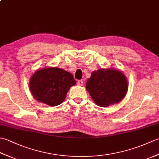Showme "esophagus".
Segmentation results:
<instances>
[{"label": "esophagus", "mask_w": 159, "mask_h": 159, "mask_svg": "<svg viewBox=\"0 0 159 159\" xmlns=\"http://www.w3.org/2000/svg\"><path fill=\"white\" fill-rule=\"evenodd\" d=\"M77 85H79V86H83V80H78Z\"/></svg>", "instance_id": "34e87169"}]
</instances>
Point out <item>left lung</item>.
<instances>
[{
	"instance_id": "8db88e82",
	"label": "left lung",
	"mask_w": 159,
	"mask_h": 159,
	"mask_svg": "<svg viewBox=\"0 0 159 159\" xmlns=\"http://www.w3.org/2000/svg\"><path fill=\"white\" fill-rule=\"evenodd\" d=\"M128 88L126 76L113 67L93 71L86 84L92 100L101 107L119 103L126 96Z\"/></svg>"
}]
</instances>
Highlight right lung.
Returning a JSON list of instances; mask_svg holds the SVG:
<instances>
[{"mask_svg":"<svg viewBox=\"0 0 159 159\" xmlns=\"http://www.w3.org/2000/svg\"><path fill=\"white\" fill-rule=\"evenodd\" d=\"M76 85L73 75L57 67H46L37 70L31 77L29 88L39 102L50 107L61 104L72 86Z\"/></svg>","mask_w":159,"mask_h":159,"instance_id":"1","label":"right lung"}]
</instances>
